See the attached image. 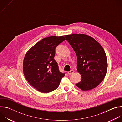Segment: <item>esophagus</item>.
<instances>
[{"label":"esophagus","mask_w":122,"mask_h":122,"mask_svg":"<svg viewBox=\"0 0 122 122\" xmlns=\"http://www.w3.org/2000/svg\"><path fill=\"white\" fill-rule=\"evenodd\" d=\"M74 70H71L70 71H68L67 72V74L68 75H71V74H72L74 73Z\"/></svg>","instance_id":"obj_1"}]
</instances>
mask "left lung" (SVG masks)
Returning <instances> with one entry per match:
<instances>
[{"label":"left lung","mask_w":122,"mask_h":122,"mask_svg":"<svg viewBox=\"0 0 122 122\" xmlns=\"http://www.w3.org/2000/svg\"><path fill=\"white\" fill-rule=\"evenodd\" d=\"M77 56V71L81 76L76 85L82 91L96 88L107 73L108 61L101 45L92 37L83 34L65 36Z\"/></svg>","instance_id":"1"}]
</instances>
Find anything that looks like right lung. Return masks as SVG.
<instances>
[{
  "label": "right lung",
  "instance_id": "obj_1",
  "mask_svg": "<svg viewBox=\"0 0 122 122\" xmlns=\"http://www.w3.org/2000/svg\"><path fill=\"white\" fill-rule=\"evenodd\" d=\"M65 40L63 36L45 38L32 47L25 55L23 64L25 77L40 92L48 93L57 89L65 75L59 72L54 57L56 48Z\"/></svg>",
  "mask_w": 122,
  "mask_h": 122
}]
</instances>
